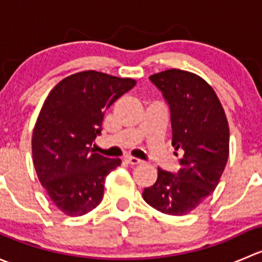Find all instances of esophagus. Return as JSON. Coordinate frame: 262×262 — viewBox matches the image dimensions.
<instances>
[{
    "instance_id": "esophagus-1",
    "label": "esophagus",
    "mask_w": 262,
    "mask_h": 262,
    "mask_svg": "<svg viewBox=\"0 0 262 262\" xmlns=\"http://www.w3.org/2000/svg\"><path fill=\"white\" fill-rule=\"evenodd\" d=\"M125 161H126V163H129V165H139V163H142L143 162V161L142 160H139V158H137V157H130V156H128V157H125Z\"/></svg>"
}]
</instances>
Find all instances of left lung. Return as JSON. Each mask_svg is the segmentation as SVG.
I'll return each instance as SVG.
<instances>
[{"label":"left lung","mask_w":262,"mask_h":262,"mask_svg":"<svg viewBox=\"0 0 262 262\" xmlns=\"http://www.w3.org/2000/svg\"><path fill=\"white\" fill-rule=\"evenodd\" d=\"M149 80L170 106L180 168L178 172L158 168L157 181L144 189L143 199L165 214L185 215L218 185L228 160V121L214 90L199 76L167 70Z\"/></svg>","instance_id":"left-lung-1"}]
</instances>
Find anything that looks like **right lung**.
<instances>
[{
	"instance_id": "right-lung-1",
	"label": "right lung",
	"mask_w": 262,
	"mask_h": 262,
	"mask_svg": "<svg viewBox=\"0 0 262 262\" xmlns=\"http://www.w3.org/2000/svg\"><path fill=\"white\" fill-rule=\"evenodd\" d=\"M136 81L84 71L60 81L44 101L33 132V161L52 202L67 215L91 212L105 178L120 165L94 150L105 110Z\"/></svg>"
}]
</instances>
